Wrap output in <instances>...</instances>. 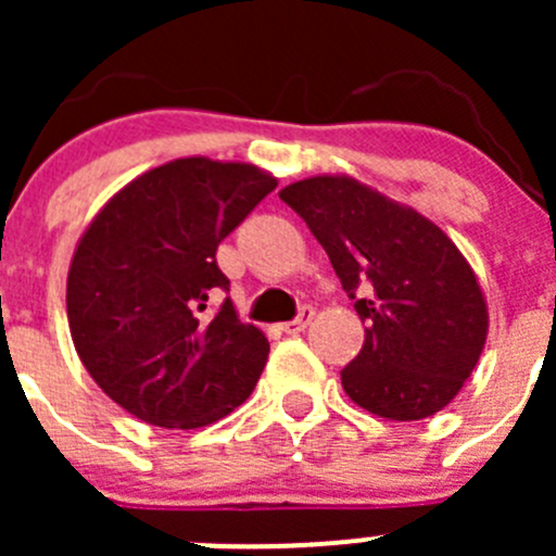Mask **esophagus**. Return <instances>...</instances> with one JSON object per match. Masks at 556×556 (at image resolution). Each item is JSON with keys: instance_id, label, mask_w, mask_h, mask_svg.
I'll return each instance as SVG.
<instances>
[{"instance_id": "1", "label": "esophagus", "mask_w": 556, "mask_h": 556, "mask_svg": "<svg viewBox=\"0 0 556 556\" xmlns=\"http://www.w3.org/2000/svg\"><path fill=\"white\" fill-rule=\"evenodd\" d=\"M312 319H314L312 306H301V312L295 314V319H290V323H282V325H279V328H282V333L295 336V333H301V330H304L306 325L312 323Z\"/></svg>"}]
</instances>
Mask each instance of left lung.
<instances>
[{
  "label": "left lung",
  "mask_w": 556,
  "mask_h": 556,
  "mask_svg": "<svg viewBox=\"0 0 556 556\" xmlns=\"http://www.w3.org/2000/svg\"><path fill=\"white\" fill-rule=\"evenodd\" d=\"M279 199L309 226L366 328L341 371L346 395L377 417L425 419L473 374L486 304L454 242L419 212L352 177H309Z\"/></svg>",
  "instance_id": "left-lung-1"
}]
</instances>
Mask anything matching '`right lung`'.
Returning a JSON list of instances; mask_svg holds the SVG:
<instances>
[{
    "instance_id": "obj_1",
    "label": "right lung",
    "mask_w": 556,
    "mask_h": 556,
    "mask_svg": "<svg viewBox=\"0 0 556 556\" xmlns=\"http://www.w3.org/2000/svg\"><path fill=\"white\" fill-rule=\"evenodd\" d=\"M277 188L250 164L179 159L128 182L77 244L66 317L83 366L155 428H204L242 406L268 357L239 323L217 247Z\"/></svg>"
}]
</instances>
